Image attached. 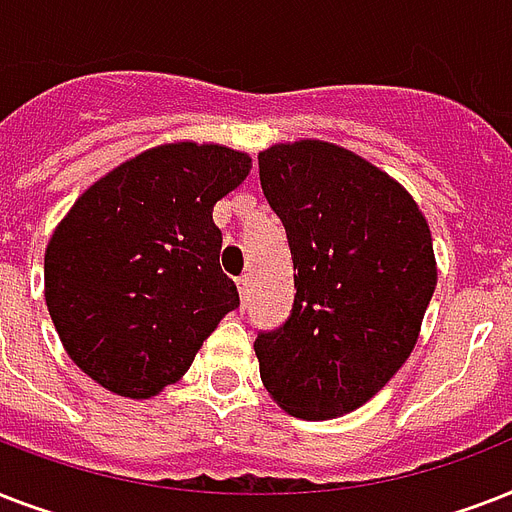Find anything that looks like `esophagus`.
<instances>
[{
    "mask_svg": "<svg viewBox=\"0 0 512 512\" xmlns=\"http://www.w3.org/2000/svg\"><path fill=\"white\" fill-rule=\"evenodd\" d=\"M236 287H239L241 305H247V300H249V276H241V279L236 281Z\"/></svg>",
    "mask_w": 512,
    "mask_h": 512,
    "instance_id": "obj_1",
    "label": "esophagus"
}]
</instances>
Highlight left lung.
Wrapping results in <instances>:
<instances>
[{"label":"left lung","mask_w":512,"mask_h":512,"mask_svg":"<svg viewBox=\"0 0 512 512\" xmlns=\"http://www.w3.org/2000/svg\"><path fill=\"white\" fill-rule=\"evenodd\" d=\"M257 162L297 271L289 319L255 340L260 380L292 417H340L420 337L438 279L428 220L404 185L335 143H276Z\"/></svg>","instance_id":"obj_1"}]
</instances>
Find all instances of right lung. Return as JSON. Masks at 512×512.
<instances>
[{"label": "right lung", "instance_id": "1", "mask_svg": "<svg viewBox=\"0 0 512 512\" xmlns=\"http://www.w3.org/2000/svg\"><path fill=\"white\" fill-rule=\"evenodd\" d=\"M249 170L233 148L164 143L74 201L44 252V300L87 377L116 396H156L239 308L212 207Z\"/></svg>", "mask_w": 512, "mask_h": 512}]
</instances>
